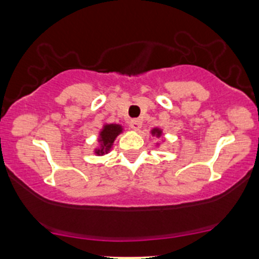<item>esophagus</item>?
I'll return each instance as SVG.
<instances>
[{"label": "esophagus", "mask_w": 259, "mask_h": 259, "mask_svg": "<svg viewBox=\"0 0 259 259\" xmlns=\"http://www.w3.org/2000/svg\"><path fill=\"white\" fill-rule=\"evenodd\" d=\"M141 125H142V121L140 119H133L130 121V127H132L133 130H140Z\"/></svg>", "instance_id": "34e87169"}]
</instances>
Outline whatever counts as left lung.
I'll list each match as a JSON object with an SVG mask.
<instances>
[{
	"label": "left lung",
	"mask_w": 259,
	"mask_h": 259,
	"mask_svg": "<svg viewBox=\"0 0 259 259\" xmlns=\"http://www.w3.org/2000/svg\"><path fill=\"white\" fill-rule=\"evenodd\" d=\"M152 135H156L157 138H159V136L162 135V130L157 129V127H156V129H153V130H152Z\"/></svg>",
	"instance_id": "left-lung-1"
}]
</instances>
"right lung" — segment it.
Returning <instances> with one entry per match:
<instances>
[{
  "instance_id": "add662e5",
  "label": "right lung",
  "mask_w": 259,
  "mask_h": 259,
  "mask_svg": "<svg viewBox=\"0 0 259 259\" xmlns=\"http://www.w3.org/2000/svg\"><path fill=\"white\" fill-rule=\"evenodd\" d=\"M121 132H123V127H121V125H119V124H106L100 133L99 141L101 142V147L96 148L95 153L96 154L108 153V151L111 150L115 138H117Z\"/></svg>"
}]
</instances>
